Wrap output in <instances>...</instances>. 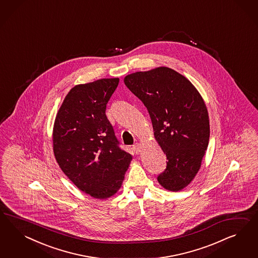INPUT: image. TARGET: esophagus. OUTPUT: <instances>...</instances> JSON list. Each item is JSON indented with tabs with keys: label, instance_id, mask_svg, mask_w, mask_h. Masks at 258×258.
Returning a JSON list of instances; mask_svg holds the SVG:
<instances>
[{
	"label": "esophagus",
	"instance_id": "34e87169",
	"mask_svg": "<svg viewBox=\"0 0 258 258\" xmlns=\"http://www.w3.org/2000/svg\"><path fill=\"white\" fill-rule=\"evenodd\" d=\"M141 149H142V147H141V144H139V143H136L135 145H133V151H134L136 154H139V153H140Z\"/></svg>",
	"mask_w": 258,
	"mask_h": 258
}]
</instances>
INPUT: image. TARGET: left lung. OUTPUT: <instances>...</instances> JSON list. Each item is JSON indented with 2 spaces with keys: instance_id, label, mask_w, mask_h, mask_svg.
Here are the masks:
<instances>
[{
  "instance_id": "1",
  "label": "left lung",
  "mask_w": 258,
  "mask_h": 258,
  "mask_svg": "<svg viewBox=\"0 0 258 258\" xmlns=\"http://www.w3.org/2000/svg\"><path fill=\"white\" fill-rule=\"evenodd\" d=\"M124 82L149 110L154 137L168 160L157 180L166 190L180 191L194 180L209 143V115L202 95L168 67L133 73Z\"/></svg>"
}]
</instances>
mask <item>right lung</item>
I'll list each match as a JSON object with an SVG mask.
<instances>
[{
    "mask_svg": "<svg viewBox=\"0 0 258 258\" xmlns=\"http://www.w3.org/2000/svg\"><path fill=\"white\" fill-rule=\"evenodd\" d=\"M119 78H102L72 88L55 116L53 150L64 174L95 199L114 195L133 156L119 148L106 107Z\"/></svg>",
    "mask_w": 258,
    "mask_h": 258,
    "instance_id": "obj_1",
    "label": "right lung"
}]
</instances>
